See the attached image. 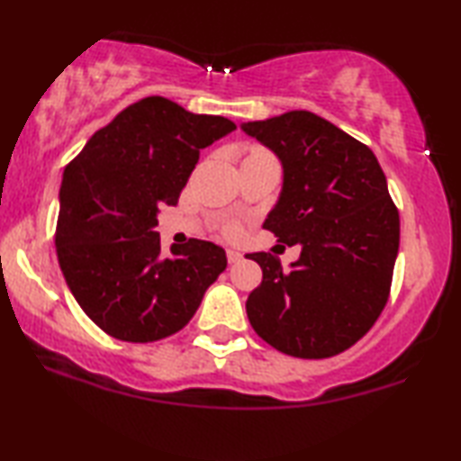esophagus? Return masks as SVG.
I'll return each mask as SVG.
<instances>
[{"label": "esophagus", "mask_w": 461, "mask_h": 461, "mask_svg": "<svg viewBox=\"0 0 461 461\" xmlns=\"http://www.w3.org/2000/svg\"><path fill=\"white\" fill-rule=\"evenodd\" d=\"M225 256H228V262L230 264H236V262L241 260V254L236 252V249H228V252H225Z\"/></svg>", "instance_id": "1"}]
</instances>
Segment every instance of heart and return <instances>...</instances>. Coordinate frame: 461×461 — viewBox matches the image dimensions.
Segmentation results:
<instances>
[{
  "label": "heart",
  "instance_id": "heart-1",
  "mask_svg": "<svg viewBox=\"0 0 461 461\" xmlns=\"http://www.w3.org/2000/svg\"><path fill=\"white\" fill-rule=\"evenodd\" d=\"M260 152H264L262 148H249L248 156H249V154H260ZM228 236H231V238L240 236V228H238V225H230V228H228Z\"/></svg>",
  "mask_w": 461,
  "mask_h": 461
}]
</instances>
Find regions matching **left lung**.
Segmentation results:
<instances>
[{
    "label": "left lung",
    "instance_id": "8db88e82",
    "mask_svg": "<svg viewBox=\"0 0 461 461\" xmlns=\"http://www.w3.org/2000/svg\"><path fill=\"white\" fill-rule=\"evenodd\" d=\"M283 165V191L264 228L299 260L248 254L262 268L246 313L278 352L319 360L364 338L384 309L401 221L386 176L368 146L319 115L296 109L241 123Z\"/></svg>",
    "mask_w": 461,
    "mask_h": 461
}]
</instances>
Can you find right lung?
I'll list each match as a JSON object with an SVG mask.
<instances>
[{
	"instance_id": "add662e5",
	"label": "right lung",
	"mask_w": 461,
	"mask_h": 461,
	"mask_svg": "<svg viewBox=\"0 0 461 461\" xmlns=\"http://www.w3.org/2000/svg\"><path fill=\"white\" fill-rule=\"evenodd\" d=\"M236 130L221 115L167 97L131 104L89 138L60 185L57 256L73 296L115 339L148 343L181 331L228 267L203 240L162 256L158 209L176 205L203 148Z\"/></svg>"
}]
</instances>
